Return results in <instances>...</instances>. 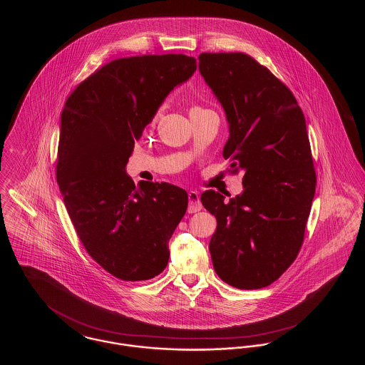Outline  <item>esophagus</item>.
Listing matches in <instances>:
<instances>
[{
    "label": "esophagus",
    "instance_id": "1",
    "mask_svg": "<svg viewBox=\"0 0 365 365\" xmlns=\"http://www.w3.org/2000/svg\"><path fill=\"white\" fill-rule=\"evenodd\" d=\"M202 208V204L200 201V194L197 191H189V207L187 212L189 213H195L200 212Z\"/></svg>",
    "mask_w": 365,
    "mask_h": 365
}]
</instances>
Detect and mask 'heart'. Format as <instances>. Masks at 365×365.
Masks as SVG:
<instances>
[{
  "label": "heart",
  "mask_w": 365,
  "mask_h": 365,
  "mask_svg": "<svg viewBox=\"0 0 365 365\" xmlns=\"http://www.w3.org/2000/svg\"><path fill=\"white\" fill-rule=\"evenodd\" d=\"M160 116V112H157L156 115H155V120H156L157 118Z\"/></svg>",
  "instance_id": "obj_1"
}]
</instances>
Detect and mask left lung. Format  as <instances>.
Returning <instances> with one entry per match:
<instances>
[{"label": "left lung", "mask_w": 365, "mask_h": 365, "mask_svg": "<svg viewBox=\"0 0 365 365\" xmlns=\"http://www.w3.org/2000/svg\"><path fill=\"white\" fill-rule=\"evenodd\" d=\"M198 68L226 113L223 157L243 171L230 201L215 190L201 202L217 220L209 242L219 278L261 289L292 265L304 241L316 174L307 123L289 87L245 53H201Z\"/></svg>", "instance_id": "obj_1"}]
</instances>
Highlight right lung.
<instances>
[{
	"mask_svg": "<svg viewBox=\"0 0 365 365\" xmlns=\"http://www.w3.org/2000/svg\"><path fill=\"white\" fill-rule=\"evenodd\" d=\"M195 70L185 54L118 58L76 87L61 112L56 176L66 208L87 253L122 280L164 271L186 213V191L164 182L137 187L125 165L165 97Z\"/></svg>",
	"mask_w": 365,
	"mask_h": 365,
	"instance_id": "right-lung-1",
	"label": "right lung"
}]
</instances>
